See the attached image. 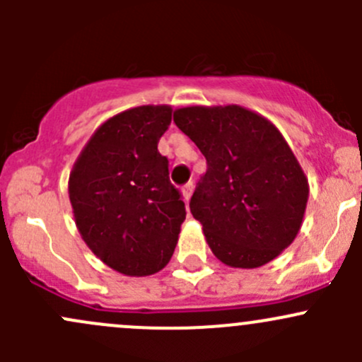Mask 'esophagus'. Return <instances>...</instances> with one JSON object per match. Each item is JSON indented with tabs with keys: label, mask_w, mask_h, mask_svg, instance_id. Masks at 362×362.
Listing matches in <instances>:
<instances>
[{
	"label": "esophagus",
	"mask_w": 362,
	"mask_h": 362,
	"mask_svg": "<svg viewBox=\"0 0 362 362\" xmlns=\"http://www.w3.org/2000/svg\"><path fill=\"white\" fill-rule=\"evenodd\" d=\"M192 189H194V184H192V182H187V184H185L184 187H182V196H184L185 202H189V198H191Z\"/></svg>",
	"instance_id": "esophagus-1"
}]
</instances>
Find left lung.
<instances>
[{"label": "left lung", "mask_w": 362, "mask_h": 362, "mask_svg": "<svg viewBox=\"0 0 362 362\" xmlns=\"http://www.w3.org/2000/svg\"><path fill=\"white\" fill-rule=\"evenodd\" d=\"M173 120L206 159L191 214L218 261L259 268L294 242L308 180L282 133L238 105L187 107Z\"/></svg>", "instance_id": "left-lung-1"}]
</instances>
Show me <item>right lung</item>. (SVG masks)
Here are the masks:
<instances>
[{"mask_svg": "<svg viewBox=\"0 0 362 362\" xmlns=\"http://www.w3.org/2000/svg\"><path fill=\"white\" fill-rule=\"evenodd\" d=\"M171 107L145 105L101 124L69 173L73 217L94 255L127 276L154 275L177 247L185 204L158 144Z\"/></svg>", "mask_w": 362, "mask_h": 362, "instance_id": "obj_1", "label": "right lung"}]
</instances>
